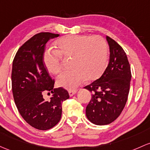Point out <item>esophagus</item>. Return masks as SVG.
<instances>
[{"mask_svg": "<svg viewBox=\"0 0 150 150\" xmlns=\"http://www.w3.org/2000/svg\"><path fill=\"white\" fill-rule=\"evenodd\" d=\"M76 92H77L76 91H68L69 95H70V96H73L75 93H76Z\"/></svg>", "mask_w": 150, "mask_h": 150, "instance_id": "1", "label": "esophagus"}]
</instances>
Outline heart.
<instances>
[{"mask_svg": "<svg viewBox=\"0 0 150 150\" xmlns=\"http://www.w3.org/2000/svg\"><path fill=\"white\" fill-rule=\"evenodd\" d=\"M57 50L44 53L45 67L52 74L62 70V58H70L73 69L65 71L57 78V84L68 90H75L86 80L100 78L107 66L108 46L100 36L67 35L54 43Z\"/></svg>", "mask_w": 150, "mask_h": 150, "instance_id": "obj_1", "label": "heart"}]
</instances>
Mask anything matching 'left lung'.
I'll list each match as a JSON object with an SVG mask.
<instances>
[{
	"label": "left lung",
	"mask_w": 150,
	"mask_h": 150,
	"mask_svg": "<svg viewBox=\"0 0 150 150\" xmlns=\"http://www.w3.org/2000/svg\"><path fill=\"white\" fill-rule=\"evenodd\" d=\"M106 40L110 49L108 67L100 78L84 88L92 93L86 116L96 125H107L119 117L128 98L132 78L125 52L108 36Z\"/></svg>",
	"instance_id": "8db88e82"
}]
</instances>
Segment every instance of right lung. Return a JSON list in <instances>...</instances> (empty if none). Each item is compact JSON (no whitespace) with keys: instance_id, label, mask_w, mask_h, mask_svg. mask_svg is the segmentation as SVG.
<instances>
[{"instance_id":"1","label":"right lung","mask_w":150,"mask_h":150,"mask_svg":"<svg viewBox=\"0 0 150 150\" xmlns=\"http://www.w3.org/2000/svg\"><path fill=\"white\" fill-rule=\"evenodd\" d=\"M59 34L41 32L18 49L13 61L11 83L14 101L23 119L34 128L47 130L54 127L62 116V103L70 98L62 88H54V80L43 62L45 45ZM45 91L52 93L49 100Z\"/></svg>"}]
</instances>
